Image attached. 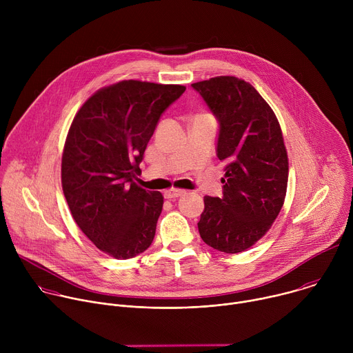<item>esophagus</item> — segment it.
I'll return each instance as SVG.
<instances>
[{
  "label": "esophagus",
  "instance_id": "obj_1",
  "mask_svg": "<svg viewBox=\"0 0 353 353\" xmlns=\"http://www.w3.org/2000/svg\"><path fill=\"white\" fill-rule=\"evenodd\" d=\"M183 194H185V191H184V190H176V188H172V190H168V191L165 192V196H166L168 199H176V198L181 196Z\"/></svg>",
  "mask_w": 353,
  "mask_h": 353
}]
</instances>
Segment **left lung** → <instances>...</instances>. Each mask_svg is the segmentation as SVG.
<instances>
[{"label": "left lung", "instance_id": "1", "mask_svg": "<svg viewBox=\"0 0 353 353\" xmlns=\"http://www.w3.org/2000/svg\"><path fill=\"white\" fill-rule=\"evenodd\" d=\"M219 121L216 155L226 163L223 196H204L199 236L228 254L256 244L272 226L288 187V152L279 121L253 85L215 77L191 85Z\"/></svg>", "mask_w": 353, "mask_h": 353}]
</instances>
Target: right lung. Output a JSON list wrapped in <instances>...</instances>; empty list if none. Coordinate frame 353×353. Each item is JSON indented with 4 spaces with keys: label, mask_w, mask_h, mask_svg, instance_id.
<instances>
[{
    "label": "right lung",
    "mask_w": 353,
    "mask_h": 353,
    "mask_svg": "<svg viewBox=\"0 0 353 353\" xmlns=\"http://www.w3.org/2000/svg\"><path fill=\"white\" fill-rule=\"evenodd\" d=\"M184 90L121 81L94 92L70 127L61 161L67 204L85 236L117 260L143 253L155 237L163 195L141 188L137 176L162 113Z\"/></svg>",
    "instance_id": "add662e5"
}]
</instances>
